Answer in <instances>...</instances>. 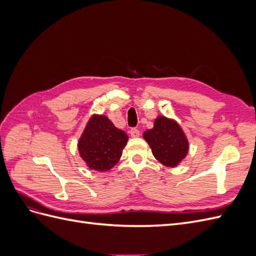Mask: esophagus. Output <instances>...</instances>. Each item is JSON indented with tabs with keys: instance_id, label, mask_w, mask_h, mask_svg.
Instances as JSON below:
<instances>
[{
	"instance_id": "obj_1",
	"label": "esophagus",
	"mask_w": 256,
	"mask_h": 256,
	"mask_svg": "<svg viewBox=\"0 0 256 256\" xmlns=\"http://www.w3.org/2000/svg\"><path fill=\"white\" fill-rule=\"evenodd\" d=\"M130 136H131V138H138L140 136V131L136 128H132L130 130Z\"/></svg>"
}]
</instances>
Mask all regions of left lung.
Segmentation results:
<instances>
[{
  "label": "left lung",
  "instance_id": "8db88e82",
  "mask_svg": "<svg viewBox=\"0 0 256 256\" xmlns=\"http://www.w3.org/2000/svg\"><path fill=\"white\" fill-rule=\"evenodd\" d=\"M143 138L148 143L154 157L168 168L180 164L189 150L188 138L180 124L166 116H158L154 127L146 130Z\"/></svg>",
  "mask_w": 256,
  "mask_h": 256
}]
</instances>
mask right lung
Returning a JSON list of instances; mask_svg holds the SVG:
<instances>
[{
  "label": "right lung",
  "mask_w": 256,
  "mask_h": 256,
  "mask_svg": "<svg viewBox=\"0 0 256 256\" xmlns=\"http://www.w3.org/2000/svg\"><path fill=\"white\" fill-rule=\"evenodd\" d=\"M127 141L125 131L116 128L106 116L94 114L79 138L78 150L90 170L106 172L118 164Z\"/></svg>",
  "instance_id": "right-lung-1"
}]
</instances>
